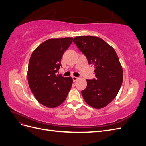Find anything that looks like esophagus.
Returning a JSON list of instances; mask_svg holds the SVG:
<instances>
[{"mask_svg":"<svg viewBox=\"0 0 146 146\" xmlns=\"http://www.w3.org/2000/svg\"><path fill=\"white\" fill-rule=\"evenodd\" d=\"M78 79V77H72V80H73V81L75 82L76 81H77V80Z\"/></svg>","mask_w":146,"mask_h":146,"instance_id":"1","label":"esophagus"}]
</instances>
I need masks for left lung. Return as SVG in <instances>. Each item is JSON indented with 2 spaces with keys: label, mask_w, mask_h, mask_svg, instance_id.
I'll return each instance as SVG.
<instances>
[{
  "label": "left lung",
  "mask_w": 146,
  "mask_h": 146,
  "mask_svg": "<svg viewBox=\"0 0 146 146\" xmlns=\"http://www.w3.org/2000/svg\"><path fill=\"white\" fill-rule=\"evenodd\" d=\"M95 68L96 79H87L82 91L83 98L91 107L100 109L116 98L123 81V70L113 47L102 39L92 36L74 38V41Z\"/></svg>",
  "instance_id": "left-lung-1"
}]
</instances>
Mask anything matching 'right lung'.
I'll use <instances>...</instances> for the list:
<instances>
[{"label":"right lung","mask_w":146,"mask_h":146,"mask_svg":"<svg viewBox=\"0 0 146 146\" xmlns=\"http://www.w3.org/2000/svg\"><path fill=\"white\" fill-rule=\"evenodd\" d=\"M73 38L49 39L35 49L29 63L27 79L35 98L42 105L55 108L66 100L72 86V77L56 75L65 50Z\"/></svg>","instance_id":"obj_1"}]
</instances>
